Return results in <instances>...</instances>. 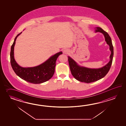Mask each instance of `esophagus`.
Instances as JSON below:
<instances>
[{
	"label": "esophagus",
	"instance_id": "esophagus-1",
	"mask_svg": "<svg viewBox=\"0 0 126 126\" xmlns=\"http://www.w3.org/2000/svg\"><path fill=\"white\" fill-rule=\"evenodd\" d=\"M63 53L64 54H68V50L67 49H64V50H63Z\"/></svg>",
	"mask_w": 126,
	"mask_h": 126
}]
</instances>
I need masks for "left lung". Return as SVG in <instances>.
<instances>
[{"instance_id":"8db88e82","label":"left lung","mask_w":126,"mask_h":126,"mask_svg":"<svg viewBox=\"0 0 126 126\" xmlns=\"http://www.w3.org/2000/svg\"><path fill=\"white\" fill-rule=\"evenodd\" d=\"M95 32L103 33L105 36V40L107 44L110 46L111 54L110 56V62L108 64L100 68L91 69L79 66L72 59L68 56L70 68L72 76L77 80L85 83H91L104 78L109 72L112 63L113 48L111 38L107 32L99 27L96 28Z\"/></svg>"}]
</instances>
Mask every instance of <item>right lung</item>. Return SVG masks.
<instances>
[{
	"instance_id": "right-lung-1",
	"label": "right lung",
	"mask_w": 126,
	"mask_h": 126,
	"mask_svg": "<svg viewBox=\"0 0 126 126\" xmlns=\"http://www.w3.org/2000/svg\"><path fill=\"white\" fill-rule=\"evenodd\" d=\"M20 33L14 39L11 46L10 62L11 66L16 75L23 80L33 84H40L49 80L54 75L57 59L60 54V52L51 57L46 61L36 67H22L16 63L14 58V47L16 38L21 34Z\"/></svg>"
}]
</instances>
